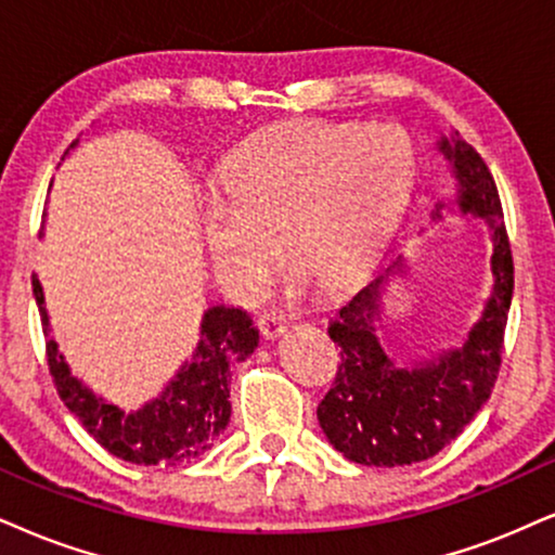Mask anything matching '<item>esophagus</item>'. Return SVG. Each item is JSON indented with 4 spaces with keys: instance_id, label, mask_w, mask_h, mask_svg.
<instances>
[{
    "instance_id": "esophagus-1",
    "label": "esophagus",
    "mask_w": 555,
    "mask_h": 555,
    "mask_svg": "<svg viewBox=\"0 0 555 555\" xmlns=\"http://www.w3.org/2000/svg\"><path fill=\"white\" fill-rule=\"evenodd\" d=\"M285 326H288V321H285L283 313H264V317L259 319V332H262V337L267 339L280 337V334L285 332Z\"/></svg>"
}]
</instances>
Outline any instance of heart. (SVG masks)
I'll return each instance as SVG.
<instances>
[{
  "mask_svg": "<svg viewBox=\"0 0 555 555\" xmlns=\"http://www.w3.org/2000/svg\"><path fill=\"white\" fill-rule=\"evenodd\" d=\"M416 149L396 126L298 122L257 135L203 208L210 262L255 296L283 259L313 288L345 293L373 275L406 216Z\"/></svg>",
  "mask_w": 555,
  "mask_h": 555,
  "instance_id": "1",
  "label": "heart"
}]
</instances>
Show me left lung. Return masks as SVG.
<instances>
[{
	"label": "left lung",
	"mask_w": 555,
	"mask_h": 555,
	"mask_svg": "<svg viewBox=\"0 0 555 555\" xmlns=\"http://www.w3.org/2000/svg\"><path fill=\"white\" fill-rule=\"evenodd\" d=\"M437 146L453 164L457 210L489 223L494 288L461 347L414 365H396L383 352L375 326L383 309V283L403 272L401 257L334 313L330 337L339 347L341 365L317 416L334 450L362 466H412L440 453L481 412L502 365L515 264L494 177L481 154L457 133L442 135ZM442 208L444 203H437L435 221L442 218Z\"/></svg>",
	"instance_id": "8db88e82"
}]
</instances>
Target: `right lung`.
<instances>
[{
	"instance_id": "obj_1",
	"label": "right lung",
	"mask_w": 555,
	"mask_h": 555,
	"mask_svg": "<svg viewBox=\"0 0 555 555\" xmlns=\"http://www.w3.org/2000/svg\"><path fill=\"white\" fill-rule=\"evenodd\" d=\"M74 146L77 141L68 149ZM33 296L43 324L53 386L68 412L77 416L81 427L107 453L135 466H177L210 450L231 420L229 365L249 358L259 345V332L251 324L249 313L234 306H214L205 311L201 341L193 358L177 371L159 399L143 403L139 412L128 414L89 391L68 371L56 339L51 337L46 296L36 275H33Z\"/></svg>"
}]
</instances>
